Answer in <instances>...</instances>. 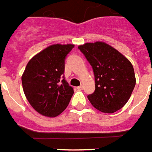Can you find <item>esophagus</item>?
<instances>
[{
	"label": "esophagus",
	"mask_w": 152,
	"mask_h": 152,
	"mask_svg": "<svg viewBox=\"0 0 152 152\" xmlns=\"http://www.w3.org/2000/svg\"><path fill=\"white\" fill-rule=\"evenodd\" d=\"M77 88L78 89V90H82V89H83V86H78V87H77Z\"/></svg>",
	"instance_id": "34e87169"
}]
</instances>
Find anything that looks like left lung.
Returning a JSON list of instances; mask_svg holds the SVG:
<instances>
[{
	"instance_id": "1",
	"label": "left lung",
	"mask_w": 152,
	"mask_h": 152,
	"mask_svg": "<svg viewBox=\"0 0 152 152\" xmlns=\"http://www.w3.org/2000/svg\"><path fill=\"white\" fill-rule=\"evenodd\" d=\"M93 67L95 91L88 96L96 109L114 113L128 102L136 85L134 69L127 58L102 42L78 46Z\"/></svg>"
}]
</instances>
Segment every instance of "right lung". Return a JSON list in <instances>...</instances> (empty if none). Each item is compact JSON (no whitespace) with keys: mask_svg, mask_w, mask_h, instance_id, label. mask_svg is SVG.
<instances>
[{"mask_svg":"<svg viewBox=\"0 0 152 152\" xmlns=\"http://www.w3.org/2000/svg\"><path fill=\"white\" fill-rule=\"evenodd\" d=\"M74 47L70 44L48 46L28 62L23 74L24 94L33 108L44 116L60 115L74 94L63 76L66 56Z\"/></svg>","mask_w":152,"mask_h":152,"instance_id":"add662e5","label":"right lung"}]
</instances>
